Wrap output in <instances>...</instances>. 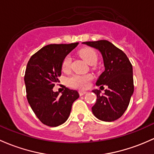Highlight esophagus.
<instances>
[{
    "mask_svg": "<svg viewBox=\"0 0 154 154\" xmlns=\"http://www.w3.org/2000/svg\"><path fill=\"white\" fill-rule=\"evenodd\" d=\"M79 94L80 95V96H82V95H84V94H85L87 93V91H79Z\"/></svg>",
    "mask_w": 154,
    "mask_h": 154,
    "instance_id": "esophagus-1",
    "label": "esophagus"
}]
</instances>
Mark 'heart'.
<instances>
[{
	"instance_id": "1",
	"label": "heart",
	"mask_w": 154,
	"mask_h": 154,
	"mask_svg": "<svg viewBox=\"0 0 154 154\" xmlns=\"http://www.w3.org/2000/svg\"><path fill=\"white\" fill-rule=\"evenodd\" d=\"M79 54L87 63L90 65L95 64L97 61V54L96 51L91 48L86 47L82 48L79 51ZM71 65H72V57L70 55L66 56L63 60L62 65H61L62 70L64 72H69L71 69ZM92 79L93 76L90 74H73L67 78V84L72 88L84 89L88 86L89 82Z\"/></svg>"
}]
</instances>
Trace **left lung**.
Segmentation results:
<instances>
[{"label": "left lung", "instance_id": "1", "mask_svg": "<svg viewBox=\"0 0 154 154\" xmlns=\"http://www.w3.org/2000/svg\"><path fill=\"white\" fill-rule=\"evenodd\" d=\"M101 52L105 71L100 76L96 85L104 89L103 95L100 90H94L97 102L92 107L94 115L102 121L112 122L123 115L134 93L133 68L127 55L111 42L106 40L83 42Z\"/></svg>", "mask_w": 154, "mask_h": 154}]
</instances>
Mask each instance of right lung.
I'll use <instances>...</instances> for the list:
<instances>
[{
    "label": "right lung",
    "mask_w": 154,
    "mask_h": 154,
    "mask_svg": "<svg viewBox=\"0 0 154 154\" xmlns=\"http://www.w3.org/2000/svg\"><path fill=\"white\" fill-rule=\"evenodd\" d=\"M78 43L47 45L31 57L27 63L24 76L27 100L46 125L56 127L64 123L73 103L79 97L77 91L66 87L60 96L59 91H53L54 85L60 82L63 60Z\"/></svg>",
    "instance_id": "right-lung-1"
}]
</instances>
